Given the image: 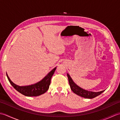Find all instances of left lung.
<instances>
[{
    "mask_svg": "<svg viewBox=\"0 0 120 120\" xmlns=\"http://www.w3.org/2000/svg\"><path fill=\"white\" fill-rule=\"evenodd\" d=\"M67 76L71 90H72L74 93L79 96L82 97V98H93L100 95L102 93L105 91L103 90L100 92H92L84 90V89L78 86L74 82L72 78L70 77L68 74H67Z\"/></svg>",
    "mask_w": 120,
    "mask_h": 120,
    "instance_id": "8db88e82",
    "label": "left lung"
}]
</instances>
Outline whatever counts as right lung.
Returning a JSON list of instances; mask_svg holds the SVG:
<instances>
[{"mask_svg":"<svg viewBox=\"0 0 120 120\" xmlns=\"http://www.w3.org/2000/svg\"><path fill=\"white\" fill-rule=\"evenodd\" d=\"M56 68L57 67L52 69L39 82L34 85L26 86H19L15 85L10 79L7 73H6V74L11 85L19 93L27 96H37L44 94L48 90L50 84L51 78L54 74Z\"/></svg>","mask_w":120,"mask_h":120,"instance_id":"right-lung-1","label":"right lung"}]
</instances>
